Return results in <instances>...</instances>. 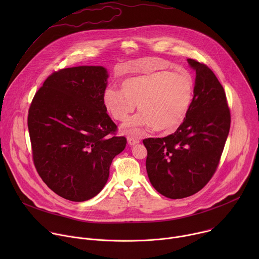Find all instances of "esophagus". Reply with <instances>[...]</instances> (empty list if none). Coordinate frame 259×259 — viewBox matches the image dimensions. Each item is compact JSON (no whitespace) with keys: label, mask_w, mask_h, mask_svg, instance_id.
<instances>
[{"label":"esophagus","mask_w":259,"mask_h":259,"mask_svg":"<svg viewBox=\"0 0 259 259\" xmlns=\"http://www.w3.org/2000/svg\"><path fill=\"white\" fill-rule=\"evenodd\" d=\"M127 141H128V144H129V145H135V144L139 143V138L132 137V136H128V137H127Z\"/></svg>","instance_id":"obj_1"}]
</instances>
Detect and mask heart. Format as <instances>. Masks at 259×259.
Here are the masks:
<instances>
[{
	"instance_id": "1",
	"label": "heart",
	"mask_w": 259,
	"mask_h": 259,
	"mask_svg": "<svg viewBox=\"0 0 259 259\" xmlns=\"http://www.w3.org/2000/svg\"><path fill=\"white\" fill-rule=\"evenodd\" d=\"M194 88V79L186 70L143 71L125 79L122 89L107 87L102 100L107 112L117 121H125L138 105L140 113L122 126L125 134L138 136L150 128L169 133L186 120Z\"/></svg>"
}]
</instances>
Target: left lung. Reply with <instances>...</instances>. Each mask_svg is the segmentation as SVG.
Returning a JSON list of instances; mask_svg holds the SVG:
<instances>
[{"label": "left lung", "instance_id": "obj_1", "mask_svg": "<svg viewBox=\"0 0 259 259\" xmlns=\"http://www.w3.org/2000/svg\"><path fill=\"white\" fill-rule=\"evenodd\" d=\"M196 71L194 97L186 120L171 135L147 138L146 172L152 186L170 199L190 197L214 174L230 132L224 87L205 64L188 58Z\"/></svg>", "mask_w": 259, "mask_h": 259}]
</instances>
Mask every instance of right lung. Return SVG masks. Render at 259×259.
Here are the masks:
<instances>
[{"label": "right lung", "instance_id": "right-lung-1", "mask_svg": "<svg viewBox=\"0 0 259 259\" xmlns=\"http://www.w3.org/2000/svg\"><path fill=\"white\" fill-rule=\"evenodd\" d=\"M107 79V69L99 65L63 68L47 78L28 110L36 171L49 189L69 201L98 195L127 143L124 136H112L117 126L102 100Z\"/></svg>", "mask_w": 259, "mask_h": 259}]
</instances>
